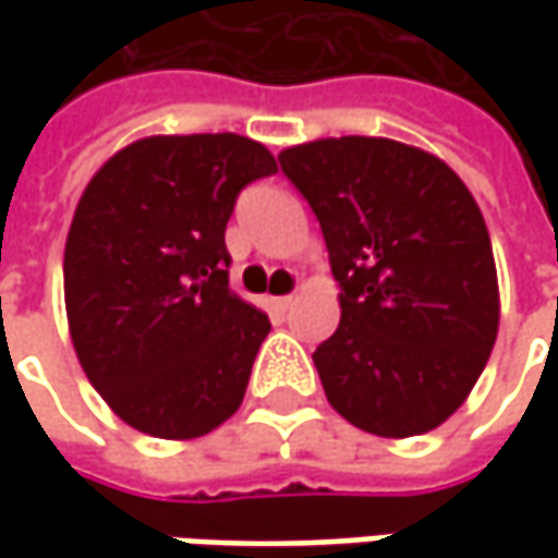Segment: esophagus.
Segmentation results:
<instances>
[{
	"mask_svg": "<svg viewBox=\"0 0 558 558\" xmlns=\"http://www.w3.org/2000/svg\"><path fill=\"white\" fill-rule=\"evenodd\" d=\"M269 304H272V311L286 313V311H291V304H294V294H282V298H272Z\"/></svg>",
	"mask_w": 558,
	"mask_h": 558,
	"instance_id": "34e87169",
	"label": "esophagus"
}]
</instances>
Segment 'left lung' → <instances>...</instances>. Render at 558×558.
<instances>
[{"instance_id": "left-lung-1", "label": "left lung", "mask_w": 558, "mask_h": 558, "mask_svg": "<svg viewBox=\"0 0 558 558\" xmlns=\"http://www.w3.org/2000/svg\"><path fill=\"white\" fill-rule=\"evenodd\" d=\"M282 173L313 207L341 323L313 363L326 397L378 438L450 418L478 381L500 326L482 210L447 163L395 140L294 145Z\"/></svg>"}]
</instances>
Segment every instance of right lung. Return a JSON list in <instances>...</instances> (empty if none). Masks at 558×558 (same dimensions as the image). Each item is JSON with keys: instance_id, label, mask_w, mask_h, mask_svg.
<instances>
[{"instance_id": "add662e5", "label": "right lung", "mask_w": 558, "mask_h": 558, "mask_svg": "<svg viewBox=\"0 0 558 558\" xmlns=\"http://www.w3.org/2000/svg\"><path fill=\"white\" fill-rule=\"evenodd\" d=\"M276 173L235 133L148 136L89 180L64 245L80 366L126 425L202 438L242 403L267 313L229 289L226 223L247 183Z\"/></svg>"}]
</instances>
